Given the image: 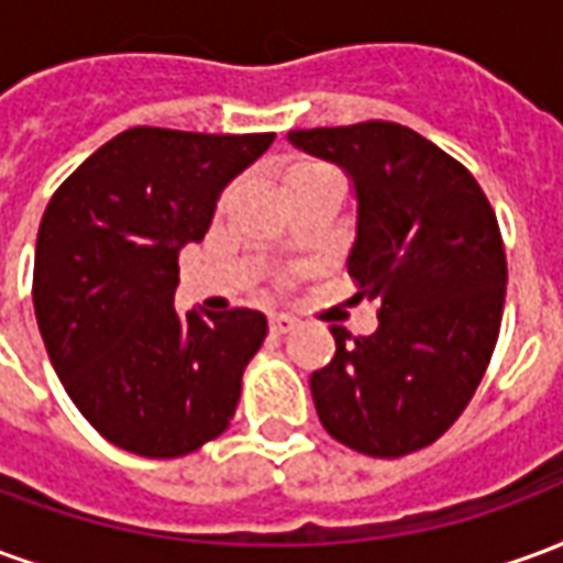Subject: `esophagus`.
Instances as JSON below:
<instances>
[{
    "label": "esophagus",
    "instance_id": "obj_1",
    "mask_svg": "<svg viewBox=\"0 0 563 563\" xmlns=\"http://www.w3.org/2000/svg\"><path fill=\"white\" fill-rule=\"evenodd\" d=\"M295 325H298V322H295L292 317H286V313H274V317H271V331H274V334H289Z\"/></svg>",
    "mask_w": 563,
    "mask_h": 563
}]
</instances>
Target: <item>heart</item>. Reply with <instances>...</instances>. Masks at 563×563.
<instances>
[{
    "label": "heart",
    "instance_id": "heart-1",
    "mask_svg": "<svg viewBox=\"0 0 563 563\" xmlns=\"http://www.w3.org/2000/svg\"><path fill=\"white\" fill-rule=\"evenodd\" d=\"M313 172H325V168H319V165H298V168L289 172V177H298V174H313ZM289 177H286V180H289Z\"/></svg>",
    "mask_w": 563,
    "mask_h": 563
}]
</instances>
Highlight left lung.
<instances>
[{
	"mask_svg": "<svg viewBox=\"0 0 563 563\" xmlns=\"http://www.w3.org/2000/svg\"><path fill=\"white\" fill-rule=\"evenodd\" d=\"M295 147L350 174L358 201L346 258L379 329L313 371L322 428L371 459H401L464 413L495 353L507 253L473 174L413 129L386 120L295 129Z\"/></svg>",
	"mask_w": 563,
	"mask_h": 563,
	"instance_id": "1",
	"label": "left lung"
}]
</instances>
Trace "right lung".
<instances>
[{"label":"right lung","mask_w":563,"mask_h":563,"mask_svg":"<svg viewBox=\"0 0 563 563\" xmlns=\"http://www.w3.org/2000/svg\"><path fill=\"white\" fill-rule=\"evenodd\" d=\"M274 132L135 126L51 198L35 241L32 305L56 377L114 446L180 459L220 437L268 334L258 310H174L177 256Z\"/></svg>","instance_id":"right-lung-1"}]
</instances>
